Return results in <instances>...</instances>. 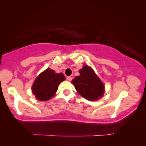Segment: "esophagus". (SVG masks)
Listing matches in <instances>:
<instances>
[{"label":"esophagus","instance_id":"esophagus-1","mask_svg":"<svg viewBox=\"0 0 146 146\" xmlns=\"http://www.w3.org/2000/svg\"><path fill=\"white\" fill-rule=\"evenodd\" d=\"M67 80L68 81H71L72 80V76H68L67 77Z\"/></svg>","mask_w":146,"mask_h":146}]
</instances>
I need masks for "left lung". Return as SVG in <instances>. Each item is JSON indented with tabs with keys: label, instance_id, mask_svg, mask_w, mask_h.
<instances>
[{
	"label": "left lung",
	"instance_id": "left-lung-1",
	"mask_svg": "<svg viewBox=\"0 0 146 146\" xmlns=\"http://www.w3.org/2000/svg\"><path fill=\"white\" fill-rule=\"evenodd\" d=\"M79 72L80 76L72 81L78 93L88 100L95 101L100 98L104 93V86L93 70L84 65Z\"/></svg>",
	"mask_w": 146,
	"mask_h": 146
}]
</instances>
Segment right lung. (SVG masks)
Returning a JSON list of instances; mask_svg holds the SVG:
<instances>
[{
    "mask_svg": "<svg viewBox=\"0 0 146 146\" xmlns=\"http://www.w3.org/2000/svg\"><path fill=\"white\" fill-rule=\"evenodd\" d=\"M65 80L63 74H56L48 68L41 73L33 85V92L40 101H47L54 96L62 82Z\"/></svg>",
    "mask_w": 146,
    "mask_h": 146,
    "instance_id": "add662e5",
    "label": "right lung"
}]
</instances>
